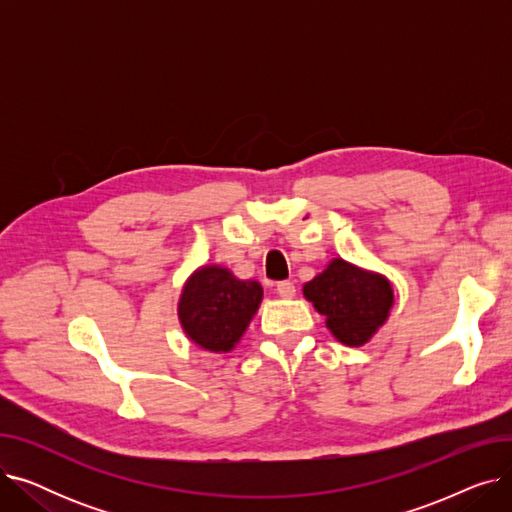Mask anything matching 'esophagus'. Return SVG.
Listing matches in <instances>:
<instances>
[{
	"label": "esophagus",
	"instance_id": "34e87169",
	"mask_svg": "<svg viewBox=\"0 0 512 512\" xmlns=\"http://www.w3.org/2000/svg\"><path fill=\"white\" fill-rule=\"evenodd\" d=\"M276 290H278V294H280L282 299H292V297H294V292H297V288H294V284H292L290 280H282V282H278Z\"/></svg>",
	"mask_w": 512,
	"mask_h": 512
}]
</instances>
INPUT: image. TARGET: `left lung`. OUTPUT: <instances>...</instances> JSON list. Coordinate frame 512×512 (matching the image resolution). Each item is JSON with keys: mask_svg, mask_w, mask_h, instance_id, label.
I'll list each match as a JSON object with an SVG mask.
<instances>
[{"mask_svg": "<svg viewBox=\"0 0 512 512\" xmlns=\"http://www.w3.org/2000/svg\"><path fill=\"white\" fill-rule=\"evenodd\" d=\"M303 292L346 346L365 344L384 326L394 303L392 286L384 276L363 272L342 259H334L303 286Z\"/></svg>", "mask_w": 512, "mask_h": 512, "instance_id": "1", "label": "left lung"}]
</instances>
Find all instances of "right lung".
<instances>
[{
    "label": "right lung",
    "instance_id": "add662e5",
    "mask_svg": "<svg viewBox=\"0 0 512 512\" xmlns=\"http://www.w3.org/2000/svg\"><path fill=\"white\" fill-rule=\"evenodd\" d=\"M261 299L259 282L238 280L224 267L205 265L184 284L178 317L195 344L205 351L228 353L245 334Z\"/></svg>",
    "mask_w": 512,
    "mask_h": 512
}]
</instances>
